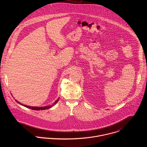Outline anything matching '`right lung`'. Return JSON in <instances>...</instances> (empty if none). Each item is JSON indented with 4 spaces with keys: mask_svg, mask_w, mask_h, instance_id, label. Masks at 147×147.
<instances>
[{
    "mask_svg": "<svg viewBox=\"0 0 147 147\" xmlns=\"http://www.w3.org/2000/svg\"><path fill=\"white\" fill-rule=\"evenodd\" d=\"M59 101V99H58L57 100H56L53 104L51 105H49V106H44V107H34V106H26V105H22L21 103H20L19 101H17L16 100V101L19 103V104H20L21 105H23L24 106L26 107H28L29 109H33V110H46V109H50L51 108V107H53L54 105H55L57 102Z\"/></svg>",
    "mask_w": 147,
    "mask_h": 147,
    "instance_id": "right-lung-1",
    "label": "right lung"
}]
</instances>
